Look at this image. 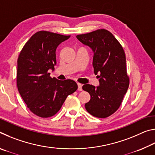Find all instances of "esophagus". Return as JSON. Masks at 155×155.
Segmentation results:
<instances>
[{
    "label": "esophagus",
    "mask_w": 155,
    "mask_h": 155,
    "mask_svg": "<svg viewBox=\"0 0 155 155\" xmlns=\"http://www.w3.org/2000/svg\"><path fill=\"white\" fill-rule=\"evenodd\" d=\"M77 85H78V90H79V91H82V84H81V83H77Z\"/></svg>",
    "instance_id": "obj_1"
}]
</instances>
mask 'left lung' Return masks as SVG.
<instances>
[{"instance_id": "left-lung-1", "label": "left lung", "mask_w": 155, "mask_h": 155, "mask_svg": "<svg viewBox=\"0 0 155 155\" xmlns=\"http://www.w3.org/2000/svg\"><path fill=\"white\" fill-rule=\"evenodd\" d=\"M93 52V67L99 85L85 84L83 90L91 98L85 107L94 117L104 118L119 108L129 85L124 50L111 33L99 29L77 36Z\"/></svg>"}]
</instances>
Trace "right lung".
<instances>
[{"instance_id": "1", "label": "right lung", "mask_w": 155, "mask_h": 155, "mask_svg": "<svg viewBox=\"0 0 155 155\" xmlns=\"http://www.w3.org/2000/svg\"><path fill=\"white\" fill-rule=\"evenodd\" d=\"M70 36L39 31L28 40L18 59V90L28 108L41 117L54 115L67 96L77 90L74 81L50 77L54 70L56 49Z\"/></svg>"}]
</instances>
